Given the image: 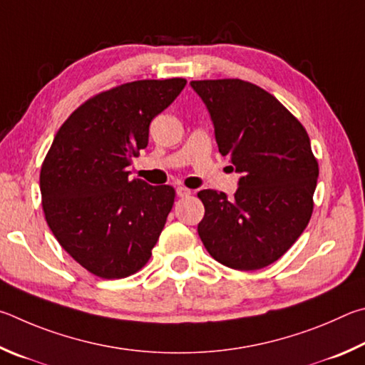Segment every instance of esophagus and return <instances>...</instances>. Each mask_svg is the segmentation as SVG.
Here are the masks:
<instances>
[{
    "instance_id": "1",
    "label": "esophagus",
    "mask_w": 365,
    "mask_h": 365,
    "mask_svg": "<svg viewBox=\"0 0 365 365\" xmlns=\"http://www.w3.org/2000/svg\"><path fill=\"white\" fill-rule=\"evenodd\" d=\"M176 194H178V197H189L190 194H192V190L187 189V187H184V186H179L176 189Z\"/></svg>"
}]
</instances>
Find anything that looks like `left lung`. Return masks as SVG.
<instances>
[{
	"mask_svg": "<svg viewBox=\"0 0 365 365\" xmlns=\"http://www.w3.org/2000/svg\"><path fill=\"white\" fill-rule=\"evenodd\" d=\"M190 86L212 115L221 155L242 173L232 199L213 189L197 194L205 207L197 231L218 263L261 269L282 257L311 220L319 165L309 136L272 94L250 81L199 80Z\"/></svg>",
	"mask_w": 365,
	"mask_h": 365,
	"instance_id": "left-lung-1",
	"label": "left lung"
}]
</instances>
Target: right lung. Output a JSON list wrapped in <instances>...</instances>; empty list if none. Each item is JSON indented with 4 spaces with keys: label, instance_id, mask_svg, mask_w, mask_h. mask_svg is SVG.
<instances>
[{
    "label": "right lung",
    "instance_id": "right-lung-1",
    "mask_svg": "<svg viewBox=\"0 0 365 365\" xmlns=\"http://www.w3.org/2000/svg\"><path fill=\"white\" fill-rule=\"evenodd\" d=\"M184 78L138 80L89 98L63 121L44 157V218L61 247L101 279H123L152 257L175 203L171 186L130 179L149 125Z\"/></svg>",
    "mask_w": 365,
    "mask_h": 365
}]
</instances>
